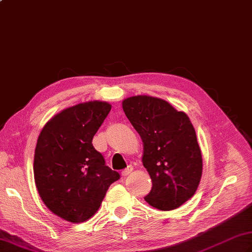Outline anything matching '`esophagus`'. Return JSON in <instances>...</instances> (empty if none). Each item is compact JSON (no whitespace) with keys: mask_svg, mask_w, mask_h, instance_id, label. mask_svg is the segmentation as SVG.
I'll return each instance as SVG.
<instances>
[{"mask_svg":"<svg viewBox=\"0 0 252 252\" xmlns=\"http://www.w3.org/2000/svg\"><path fill=\"white\" fill-rule=\"evenodd\" d=\"M133 171V167L132 165H129V167H127L126 169H125L122 171V176H126V175H129L131 172Z\"/></svg>","mask_w":252,"mask_h":252,"instance_id":"1","label":"esophagus"}]
</instances>
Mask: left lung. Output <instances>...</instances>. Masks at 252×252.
I'll use <instances>...</instances> for the list:
<instances>
[{"mask_svg": "<svg viewBox=\"0 0 252 252\" xmlns=\"http://www.w3.org/2000/svg\"><path fill=\"white\" fill-rule=\"evenodd\" d=\"M122 108L142 138V161L153 182L144 199L159 210L179 208L195 194L202 173L201 152L189 116L146 95L126 98Z\"/></svg>", "mask_w": 252, "mask_h": 252, "instance_id": "left-lung-1", "label": "left lung"}]
</instances>
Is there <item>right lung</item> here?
Returning a JSON list of instances; mask_svg holds the SVG:
<instances>
[{
	"mask_svg": "<svg viewBox=\"0 0 252 252\" xmlns=\"http://www.w3.org/2000/svg\"><path fill=\"white\" fill-rule=\"evenodd\" d=\"M110 109V104L99 100L69 107L53 117L37 138L35 186L45 206L63 220L87 221L120 179L92 144Z\"/></svg>",
	"mask_w": 252,
	"mask_h": 252,
	"instance_id": "add662e5",
	"label": "right lung"
}]
</instances>
